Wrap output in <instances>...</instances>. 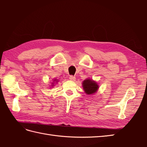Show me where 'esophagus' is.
<instances>
[{"label": "esophagus", "instance_id": "obj_1", "mask_svg": "<svg viewBox=\"0 0 147 147\" xmlns=\"http://www.w3.org/2000/svg\"><path fill=\"white\" fill-rule=\"evenodd\" d=\"M69 80L71 81H75L76 80V77L73 76H69Z\"/></svg>", "mask_w": 147, "mask_h": 147}]
</instances>
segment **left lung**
I'll list each match as a JSON object with an SVG mask.
<instances>
[{
  "label": "left lung",
  "mask_w": 147,
  "mask_h": 147,
  "mask_svg": "<svg viewBox=\"0 0 147 147\" xmlns=\"http://www.w3.org/2000/svg\"><path fill=\"white\" fill-rule=\"evenodd\" d=\"M84 91L87 95L94 94L98 89V85L95 81L90 79H86L82 83Z\"/></svg>",
  "instance_id": "obj_1"
}]
</instances>
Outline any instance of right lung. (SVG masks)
Returning <instances> with one entry per match:
<instances>
[{"mask_svg":"<svg viewBox=\"0 0 147 147\" xmlns=\"http://www.w3.org/2000/svg\"><path fill=\"white\" fill-rule=\"evenodd\" d=\"M54 82H56V83H57V80L55 79V80H54ZM54 82L52 83V86H54Z\"/></svg>","mask_w":147,"mask_h":147,"instance_id":"right-lung-1","label":"right lung"}]
</instances>
